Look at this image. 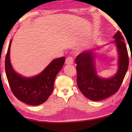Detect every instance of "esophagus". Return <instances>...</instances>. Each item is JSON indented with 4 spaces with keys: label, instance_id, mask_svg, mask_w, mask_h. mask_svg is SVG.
Segmentation results:
<instances>
[{
    "label": "esophagus",
    "instance_id": "34e87169",
    "mask_svg": "<svg viewBox=\"0 0 132 132\" xmlns=\"http://www.w3.org/2000/svg\"><path fill=\"white\" fill-rule=\"evenodd\" d=\"M65 63L67 64H73V63H74V62H73V58L71 57H67L66 59V62H65Z\"/></svg>",
    "mask_w": 132,
    "mask_h": 132
}]
</instances>
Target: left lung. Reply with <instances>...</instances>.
I'll use <instances>...</instances> for the list:
<instances>
[{"label":"left lung","instance_id":"8db88e82","mask_svg":"<svg viewBox=\"0 0 132 132\" xmlns=\"http://www.w3.org/2000/svg\"><path fill=\"white\" fill-rule=\"evenodd\" d=\"M113 38L118 55V69L112 77L103 78L98 75L94 50L85 51L76 58L78 87L85 97L92 101H101L117 93L128 71L129 57L123 37L118 31Z\"/></svg>","mask_w":132,"mask_h":132}]
</instances>
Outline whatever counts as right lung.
I'll list each match as a JSON object with an SVG mask.
<instances>
[{
  "label": "right lung",
  "instance_id": "add662e5",
  "mask_svg": "<svg viewBox=\"0 0 132 132\" xmlns=\"http://www.w3.org/2000/svg\"><path fill=\"white\" fill-rule=\"evenodd\" d=\"M9 45L5 59V70L9 84L14 96L21 102L31 105H39L45 102L52 94L55 78L65 62V57L53 59L38 75L27 77L17 73L10 62Z\"/></svg>",
  "mask_w": 132,
  "mask_h": 132
}]
</instances>
